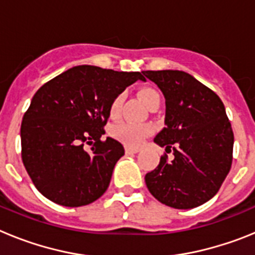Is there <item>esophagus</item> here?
Instances as JSON below:
<instances>
[{
	"instance_id": "obj_1",
	"label": "esophagus",
	"mask_w": 255,
	"mask_h": 255,
	"mask_svg": "<svg viewBox=\"0 0 255 255\" xmlns=\"http://www.w3.org/2000/svg\"><path fill=\"white\" fill-rule=\"evenodd\" d=\"M125 152L126 153H138L139 152V148H134V147H125Z\"/></svg>"
}]
</instances>
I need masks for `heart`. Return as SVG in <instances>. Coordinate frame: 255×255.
Segmentation results:
<instances>
[{
    "label": "heart",
    "mask_w": 255,
    "mask_h": 255,
    "mask_svg": "<svg viewBox=\"0 0 255 255\" xmlns=\"http://www.w3.org/2000/svg\"><path fill=\"white\" fill-rule=\"evenodd\" d=\"M139 97L141 98L148 108L152 107L153 105H159L161 103V96L154 88H143L139 91ZM124 94L120 93L117 94L112 100L111 105H110V115L112 117L119 116L123 107L124 102ZM111 135L117 140L123 141L124 144L129 145V147H136L143 141L145 136L152 132V128L147 124H136V123H130V121H120L116 123L111 126L110 130Z\"/></svg>",
    "instance_id": "heart-1"
}]
</instances>
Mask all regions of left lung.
I'll use <instances>...</instances> for the list:
<instances>
[{
    "instance_id": "obj_1",
    "label": "left lung",
    "mask_w": 255,
    "mask_h": 255,
    "mask_svg": "<svg viewBox=\"0 0 255 255\" xmlns=\"http://www.w3.org/2000/svg\"><path fill=\"white\" fill-rule=\"evenodd\" d=\"M163 93L166 117L154 141L166 152L145 175L150 194L177 209L202 206L217 194L233 163L234 132L215 92L179 70L143 71Z\"/></svg>"
}]
</instances>
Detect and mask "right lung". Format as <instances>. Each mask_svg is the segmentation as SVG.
<instances>
[{
    "instance_id": "right-lung-1",
    "label": "right lung",
    "mask_w": 255,
    "mask_h": 255,
    "mask_svg": "<svg viewBox=\"0 0 255 255\" xmlns=\"http://www.w3.org/2000/svg\"><path fill=\"white\" fill-rule=\"evenodd\" d=\"M140 73L82 65L43 84L21 123V159L47 199L65 207L93 203L107 190L115 164L125 153L112 138L102 140L110 105ZM92 145L89 152L86 144Z\"/></svg>"
}]
</instances>
